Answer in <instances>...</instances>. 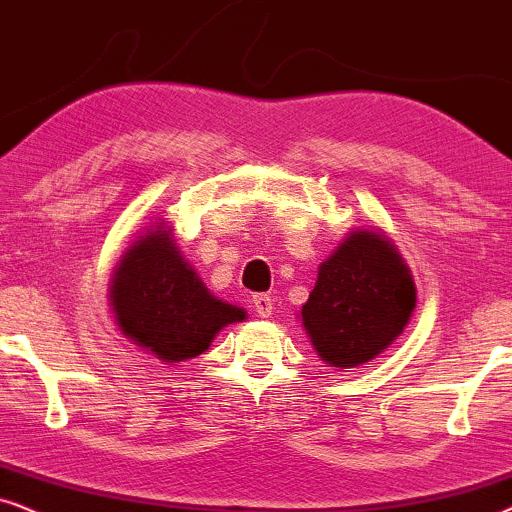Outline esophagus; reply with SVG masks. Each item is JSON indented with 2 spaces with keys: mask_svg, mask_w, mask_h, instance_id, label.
Instances as JSON below:
<instances>
[{
  "mask_svg": "<svg viewBox=\"0 0 512 512\" xmlns=\"http://www.w3.org/2000/svg\"><path fill=\"white\" fill-rule=\"evenodd\" d=\"M252 306H255L257 316L269 318L271 309H274V299H271L269 295H264V292H260V295H252Z\"/></svg>",
  "mask_w": 512,
  "mask_h": 512,
  "instance_id": "obj_1",
  "label": "esophagus"
}]
</instances>
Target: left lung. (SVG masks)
<instances>
[{
  "label": "left lung",
  "instance_id": "1",
  "mask_svg": "<svg viewBox=\"0 0 512 512\" xmlns=\"http://www.w3.org/2000/svg\"><path fill=\"white\" fill-rule=\"evenodd\" d=\"M414 306L417 290L395 245L381 231L356 229L318 267L302 323L318 356L349 370L403 335Z\"/></svg>",
  "mask_w": 512,
  "mask_h": 512
}]
</instances>
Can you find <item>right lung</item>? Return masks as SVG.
Masks as SVG:
<instances>
[{
  "label": "right lung",
  "mask_w": 512,
  "mask_h": 512,
  "mask_svg": "<svg viewBox=\"0 0 512 512\" xmlns=\"http://www.w3.org/2000/svg\"><path fill=\"white\" fill-rule=\"evenodd\" d=\"M109 302L121 332L163 363L201 356L222 327L248 316L210 295L163 222L121 255Z\"/></svg>",
  "instance_id": "obj_1"
}]
</instances>
